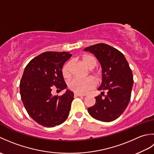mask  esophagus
I'll list each match as a JSON object with an SVG mask.
<instances>
[{"label":"esophagus","mask_w":154,"mask_h":154,"mask_svg":"<svg viewBox=\"0 0 154 154\" xmlns=\"http://www.w3.org/2000/svg\"><path fill=\"white\" fill-rule=\"evenodd\" d=\"M74 96H75V97H84V95H83V94L76 93H74Z\"/></svg>","instance_id":"esophagus-1"}]
</instances>
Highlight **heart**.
Segmentation results:
<instances>
[{
	"label": "heart",
	"instance_id": "b5f03b06",
	"mask_svg": "<svg viewBox=\"0 0 154 154\" xmlns=\"http://www.w3.org/2000/svg\"><path fill=\"white\" fill-rule=\"evenodd\" d=\"M83 63L86 65L87 68L91 69L93 77L99 81L100 79V73L99 71H94L93 69L96 66V59L90 54H85L81 57ZM70 66L71 63L69 61L65 63L62 68V75L63 77L67 78L70 75ZM96 86V81L93 77H88L86 78H78L74 77L68 82L69 89L73 92L79 94H85L91 89H94Z\"/></svg>",
	"mask_w": 154,
	"mask_h": 154
}]
</instances>
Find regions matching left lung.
<instances>
[{
  "label": "left lung",
  "instance_id": "8db88e82",
  "mask_svg": "<svg viewBox=\"0 0 154 154\" xmlns=\"http://www.w3.org/2000/svg\"><path fill=\"white\" fill-rule=\"evenodd\" d=\"M84 51L93 54L102 67L103 81L99 91H106L95 97L96 103L88 109L94 119L111 122L118 119L128 104L134 83L132 72L122 53L103 43L91 45Z\"/></svg>",
  "mask_w": 154,
  "mask_h": 154
}]
</instances>
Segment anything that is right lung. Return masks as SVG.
Listing matches in <instances>:
<instances>
[{
    "mask_svg": "<svg viewBox=\"0 0 154 154\" xmlns=\"http://www.w3.org/2000/svg\"><path fill=\"white\" fill-rule=\"evenodd\" d=\"M69 52H44L29 62L20 83V93L30 116L40 125L54 127L67 119L73 93L67 90L61 96H53V87L67 88L62 67L71 57Z\"/></svg>",
    "mask_w": 154,
    "mask_h": 154,
    "instance_id": "obj_1",
    "label": "right lung"
}]
</instances>
